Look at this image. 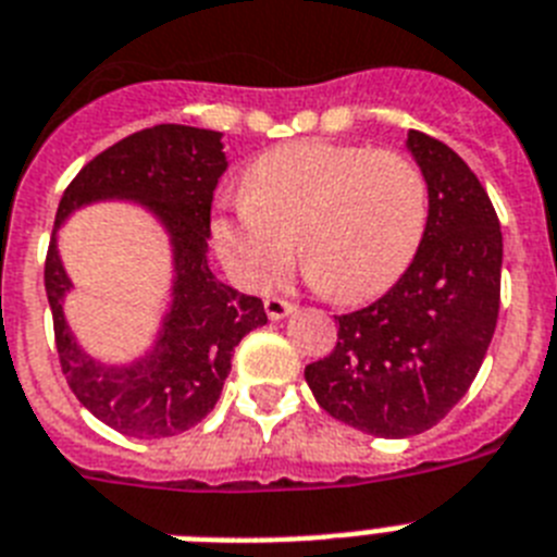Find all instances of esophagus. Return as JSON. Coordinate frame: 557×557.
<instances>
[{
  "label": "esophagus",
  "instance_id": "1",
  "mask_svg": "<svg viewBox=\"0 0 557 557\" xmlns=\"http://www.w3.org/2000/svg\"><path fill=\"white\" fill-rule=\"evenodd\" d=\"M264 310H268L270 319L278 321V319H284V315H289V312L296 310V305H293V301H287V298H282V296H270V298H264Z\"/></svg>",
  "mask_w": 557,
  "mask_h": 557
}]
</instances>
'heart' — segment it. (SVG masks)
<instances>
[{"label": "heart", "mask_w": 557, "mask_h": 557, "mask_svg": "<svg viewBox=\"0 0 557 557\" xmlns=\"http://www.w3.org/2000/svg\"><path fill=\"white\" fill-rule=\"evenodd\" d=\"M430 222V182L398 150L305 139L250 164L245 196L213 215L210 233L238 282L268 289L296 261L327 296L364 301L393 287Z\"/></svg>", "instance_id": "1"}]
</instances>
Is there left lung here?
<instances>
[{
  "instance_id": "1",
  "label": "left lung",
  "mask_w": 557,
  "mask_h": 557,
  "mask_svg": "<svg viewBox=\"0 0 557 557\" xmlns=\"http://www.w3.org/2000/svg\"><path fill=\"white\" fill-rule=\"evenodd\" d=\"M430 222L407 273L338 315L330 356L305 367L324 412L379 438L435 426L475 381L500 307L504 238L484 185L444 141L410 131Z\"/></svg>"
}]
</instances>
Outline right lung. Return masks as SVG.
<instances>
[{"label": "right lung", "instance_id": "right-lung-1", "mask_svg": "<svg viewBox=\"0 0 557 557\" xmlns=\"http://www.w3.org/2000/svg\"><path fill=\"white\" fill-rule=\"evenodd\" d=\"M224 170L222 133L153 124L90 159L59 201L57 227L85 201L124 196L156 210L173 236L176 298L162 338L145 361L122 370L96 364L76 347L62 315L71 282L57 238H50L45 259V289L67 387L102 424L131 438H170L199 424L222 395L236 344L268 324L261 298L242 296L207 268L210 207Z\"/></svg>", "mask_w": 557, "mask_h": 557}]
</instances>
